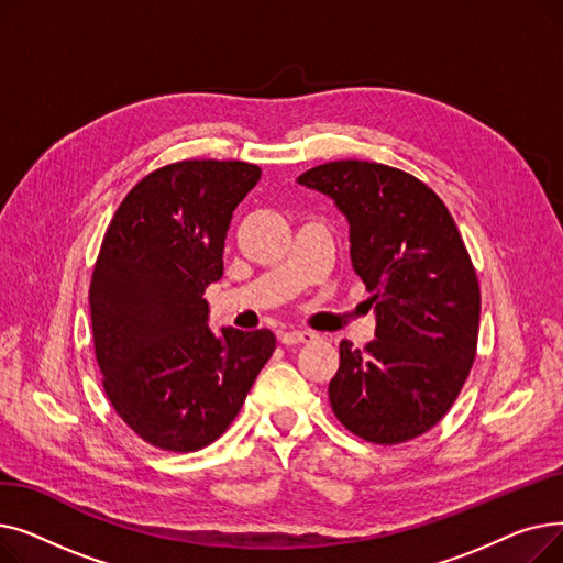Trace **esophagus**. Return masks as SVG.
<instances>
[{"mask_svg": "<svg viewBox=\"0 0 563 563\" xmlns=\"http://www.w3.org/2000/svg\"><path fill=\"white\" fill-rule=\"evenodd\" d=\"M314 338H317L314 333H310V331H297V329L280 331V333H278V340H280L283 344H303V342H310V340H314Z\"/></svg>", "mask_w": 563, "mask_h": 563, "instance_id": "obj_1", "label": "esophagus"}]
</instances>
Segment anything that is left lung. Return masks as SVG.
<instances>
[{
    "label": "left lung",
    "instance_id": "8db88e82",
    "mask_svg": "<svg viewBox=\"0 0 563 563\" xmlns=\"http://www.w3.org/2000/svg\"><path fill=\"white\" fill-rule=\"evenodd\" d=\"M299 183L346 217L353 269L376 310L372 342H340L335 418L374 445L418 438L448 416L477 356L482 291L461 232L433 189L386 164L329 162Z\"/></svg>",
    "mask_w": 563,
    "mask_h": 563
}]
</instances>
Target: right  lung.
<instances>
[{
  "mask_svg": "<svg viewBox=\"0 0 563 563\" xmlns=\"http://www.w3.org/2000/svg\"><path fill=\"white\" fill-rule=\"evenodd\" d=\"M249 162L185 159L147 173L118 205L91 276L102 388L147 445L196 452L236 418L272 358V331L207 327L234 207L257 185Z\"/></svg>",
  "mask_w": 563,
  "mask_h": 563,
  "instance_id": "1",
  "label": "right lung"
}]
</instances>
